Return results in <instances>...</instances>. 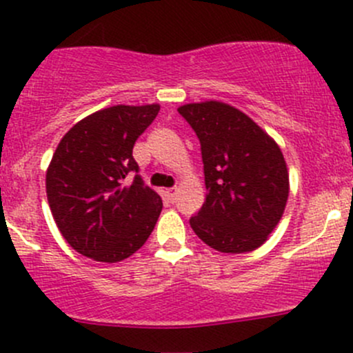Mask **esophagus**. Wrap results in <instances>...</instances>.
<instances>
[{
    "instance_id": "obj_1",
    "label": "esophagus",
    "mask_w": 353,
    "mask_h": 353,
    "mask_svg": "<svg viewBox=\"0 0 353 353\" xmlns=\"http://www.w3.org/2000/svg\"><path fill=\"white\" fill-rule=\"evenodd\" d=\"M165 195H166V199H168L170 202H175V197H176V188H166V190H165Z\"/></svg>"
}]
</instances>
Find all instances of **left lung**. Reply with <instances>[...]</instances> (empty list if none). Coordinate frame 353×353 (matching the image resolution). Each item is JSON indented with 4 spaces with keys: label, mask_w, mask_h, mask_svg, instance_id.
<instances>
[{
    "label": "left lung",
    "mask_w": 353,
    "mask_h": 353,
    "mask_svg": "<svg viewBox=\"0 0 353 353\" xmlns=\"http://www.w3.org/2000/svg\"><path fill=\"white\" fill-rule=\"evenodd\" d=\"M201 141L207 197L190 217L195 234L221 253L252 252L284 214L289 173L281 148L248 115L221 101L178 108Z\"/></svg>",
    "instance_id": "8db88e82"
}]
</instances>
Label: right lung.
<instances>
[{"label":"right lung","instance_id":"1","mask_svg":"<svg viewBox=\"0 0 353 353\" xmlns=\"http://www.w3.org/2000/svg\"><path fill=\"white\" fill-rule=\"evenodd\" d=\"M158 112L159 105H115L83 119L61 139L47 170V201L61 234L81 255L105 263L125 260L154 230L163 202L144 185L132 150Z\"/></svg>","mask_w":353,"mask_h":353}]
</instances>
